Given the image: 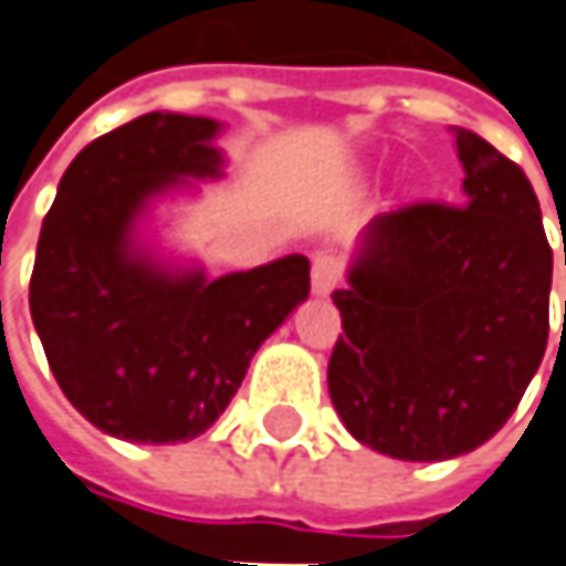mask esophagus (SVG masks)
Returning <instances> with one entry per match:
<instances>
[{
    "label": "esophagus",
    "mask_w": 566,
    "mask_h": 566,
    "mask_svg": "<svg viewBox=\"0 0 566 566\" xmlns=\"http://www.w3.org/2000/svg\"><path fill=\"white\" fill-rule=\"evenodd\" d=\"M339 282V262H336L331 252H317L314 262H311V287L317 297H331Z\"/></svg>",
    "instance_id": "esophagus-1"
}]
</instances>
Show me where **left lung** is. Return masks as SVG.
<instances>
[{"instance_id": "1", "label": "left lung", "mask_w": 566, "mask_h": 566, "mask_svg": "<svg viewBox=\"0 0 566 566\" xmlns=\"http://www.w3.org/2000/svg\"><path fill=\"white\" fill-rule=\"evenodd\" d=\"M453 135L463 207L379 213L334 291L336 415L359 443L411 463L486 443L547 346L554 259L532 180L476 132Z\"/></svg>"}]
</instances>
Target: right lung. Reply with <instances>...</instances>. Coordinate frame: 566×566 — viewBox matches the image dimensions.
<instances>
[{"instance_id":"obj_1","label":"right lung","mask_w":566,"mask_h":566,"mask_svg":"<svg viewBox=\"0 0 566 566\" xmlns=\"http://www.w3.org/2000/svg\"><path fill=\"white\" fill-rule=\"evenodd\" d=\"M223 123L145 113L90 142L44 217L31 321L67 401L103 434L178 443L203 434L255 349L307 301L311 262L210 279L142 239L158 200L223 178Z\"/></svg>"}]
</instances>
